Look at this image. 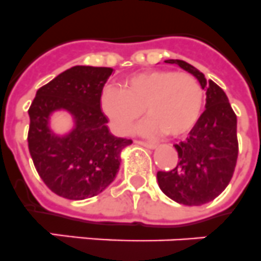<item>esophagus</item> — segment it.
<instances>
[{"label": "esophagus", "mask_w": 261, "mask_h": 261, "mask_svg": "<svg viewBox=\"0 0 261 261\" xmlns=\"http://www.w3.org/2000/svg\"><path fill=\"white\" fill-rule=\"evenodd\" d=\"M138 144H142V146H144V147L147 148H155L156 147V144L152 143V142H144V141H137Z\"/></svg>", "instance_id": "1"}]
</instances>
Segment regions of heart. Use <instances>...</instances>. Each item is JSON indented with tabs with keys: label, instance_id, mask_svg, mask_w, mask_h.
I'll return each instance as SVG.
<instances>
[{
	"label": "heart",
	"instance_id": "obj_1",
	"mask_svg": "<svg viewBox=\"0 0 261 261\" xmlns=\"http://www.w3.org/2000/svg\"><path fill=\"white\" fill-rule=\"evenodd\" d=\"M204 90L194 75L172 70H152L127 76L118 87H106L102 110L119 134H127L143 115L150 119L146 134L166 133L178 138L187 134L200 117Z\"/></svg>",
	"mask_w": 261,
	"mask_h": 261
}]
</instances>
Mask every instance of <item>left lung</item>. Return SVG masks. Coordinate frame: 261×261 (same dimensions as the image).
<instances>
[{"label":"left lung","mask_w":261,"mask_h":261,"mask_svg":"<svg viewBox=\"0 0 261 261\" xmlns=\"http://www.w3.org/2000/svg\"><path fill=\"white\" fill-rule=\"evenodd\" d=\"M196 76L205 90V110L186 141L175 144L178 163L170 171H158V185L168 198L186 205L214 200L228 186L238 161L236 114L228 98L214 81L180 60H167Z\"/></svg>","instance_id":"8db88e82"}]
</instances>
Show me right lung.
Returning <instances> with one entry per match:
<instances>
[{"label":"right lung","mask_w":261,"mask_h":261,"mask_svg":"<svg viewBox=\"0 0 261 261\" xmlns=\"http://www.w3.org/2000/svg\"><path fill=\"white\" fill-rule=\"evenodd\" d=\"M111 67L74 66L38 89L29 109L28 144L41 179L54 194L70 200L95 196L115 179L120 151L131 139L110 134L100 95ZM63 108L76 119L66 137L49 131L53 111Z\"/></svg>","instance_id":"right-lung-1"}]
</instances>
